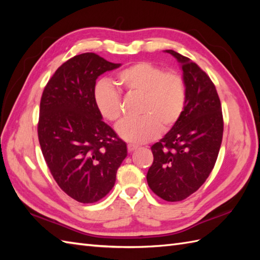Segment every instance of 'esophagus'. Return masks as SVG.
Returning <instances> with one entry per match:
<instances>
[{
    "instance_id": "obj_1",
    "label": "esophagus",
    "mask_w": 260,
    "mask_h": 260,
    "mask_svg": "<svg viewBox=\"0 0 260 260\" xmlns=\"http://www.w3.org/2000/svg\"><path fill=\"white\" fill-rule=\"evenodd\" d=\"M127 150H128V152H133V151L137 150V145H134V144H128V145H127Z\"/></svg>"
}]
</instances>
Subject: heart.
I'll use <instances>...</instances> for the list:
<instances>
[{
  "instance_id": "obj_1",
  "label": "heart",
  "mask_w": 260,
  "mask_h": 260,
  "mask_svg": "<svg viewBox=\"0 0 260 260\" xmlns=\"http://www.w3.org/2000/svg\"><path fill=\"white\" fill-rule=\"evenodd\" d=\"M118 85L128 95L141 96L139 118L125 120L117 127L121 139L142 144L158 136L161 129L170 131L183 114L186 88L183 77L175 71H164L159 66L139 61L119 71ZM93 103L103 118L118 123L123 117L120 93L106 80L93 88Z\"/></svg>"
}]
</instances>
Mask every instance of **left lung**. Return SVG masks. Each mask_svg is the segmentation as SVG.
Wrapping results in <instances>:
<instances>
[{"instance_id": "obj_1", "label": "left lung", "mask_w": 260, "mask_h": 260, "mask_svg": "<svg viewBox=\"0 0 260 260\" xmlns=\"http://www.w3.org/2000/svg\"><path fill=\"white\" fill-rule=\"evenodd\" d=\"M165 52L181 63L186 102L178 123L151 147L154 159L146 180L156 196L176 202L194 193L211 173L221 146L223 118L210 77L189 58Z\"/></svg>"}]
</instances>
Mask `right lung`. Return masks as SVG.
Instances as JSON below:
<instances>
[{"mask_svg": "<svg viewBox=\"0 0 260 260\" xmlns=\"http://www.w3.org/2000/svg\"><path fill=\"white\" fill-rule=\"evenodd\" d=\"M120 63L86 52L56 70L42 92L38 136L58 185L81 203H93L113 189L127 146L103 120L93 103L96 80Z\"/></svg>", "mask_w": 260, "mask_h": 260, "instance_id": "right-lung-1", "label": "right lung"}]
</instances>
